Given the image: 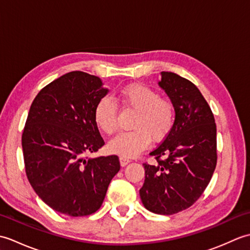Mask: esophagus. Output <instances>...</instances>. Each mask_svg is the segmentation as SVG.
<instances>
[{
    "label": "esophagus",
    "instance_id": "1",
    "mask_svg": "<svg viewBox=\"0 0 250 250\" xmlns=\"http://www.w3.org/2000/svg\"><path fill=\"white\" fill-rule=\"evenodd\" d=\"M119 161H120L121 167H125L126 164H128V163L130 162L129 159H126V158H125V157H120V158H119Z\"/></svg>",
    "mask_w": 250,
    "mask_h": 250
}]
</instances>
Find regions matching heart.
<instances>
[{
	"label": "heart",
	"instance_id": "heart-1",
	"mask_svg": "<svg viewBox=\"0 0 250 250\" xmlns=\"http://www.w3.org/2000/svg\"><path fill=\"white\" fill-rule=\"evenodd\" d=\"M125 108L137 111L133 121V131L122 132L108 144L110 152L125 158L140 153L152 141H162L172 131L175 122V107L171 101L161 99L156 90L134 83L121 90L118 97ZM117 106L109 98H102L95 105L94 121L106 134L116 132Z\"/></svg>",
	"mask_w": 250,
	"mask_h": 250
}]
</instances>
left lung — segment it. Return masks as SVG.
I'll return each instance as SVG.
<instances>
[{
    "instance_id": "1",
    "label": "left lung",
    "mask_w": 250,
    "mask_h": 250,
    "mask_svg": "<svg viewBox=\"0 0 250 250\" xmlns=\"http://www.w3.org/2000/svg\"><path fill=\"white\" fill-rule=\"evenodd\" d=\"M160 86L175 107L172 131L149 155L156 166L144 163L140 195L145 208L173 215L188 208L210 182L217 163L216 124L209 105L191 83L172 72H161ZM166 156V161H160Z\"/></svg>"
}]
</instances>
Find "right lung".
<instances>
[{"label":"right lung","mask_w":250,"mask_h":250,"mask_svg":"<svg viewBox=\"0 0 250 250\" xmlns=\"http://www.w3.org/2000/svg\"><path fill=\"white\" fill-rule=\"evenodd\" d=\"M107 93L99 77L74 71L47 84L31 105L21 140L25 173L35 193L58 213L97 211L119 172L117 156L84 158L104 145L94 108Z\"/></svg>","instance_id":"right-lung-1"}]
</instances>
